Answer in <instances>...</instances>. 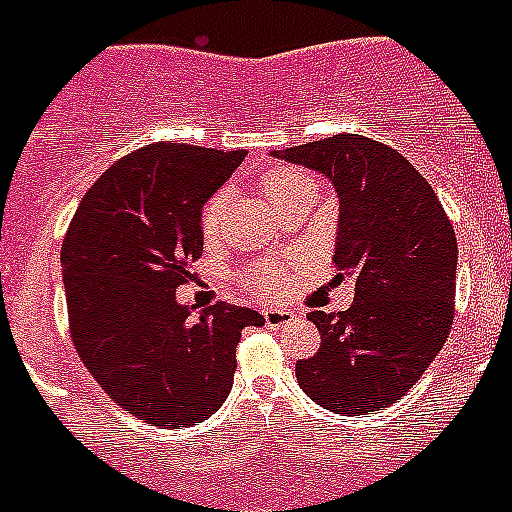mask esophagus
<instances>
[{"label":"esophagus","instance_id":"obj_1","mask_svg":"<svg viewBox=\"0 0 512 512\" xmlns=\"http://www.w3.org/2000/svg\"><path fill=\"white\" fill-rule=\"evenodd\" d=\"M264 318H266V325L269 328H284V325H289L292 320L297 318L295 312L292 310H279V307H266L264 310Z\"/></svg>","mask_w":512,"mask_h":512}]
</instances>
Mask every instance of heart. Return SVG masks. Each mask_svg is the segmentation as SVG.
I'll return each instance as SVG.
<instances>
[{
  "instance_id": "heart-1",
  "label": "heart",
  "mask_w": 512,
  "mask_h": 512,
  "mask_svg": "<svg viewBox=\"0 0 512 512\" xmlns=\"http://www.w3.org/2000/svg\"><path fill=\"white\" fill-rule=\"evenodd\" d=\"M302 187H310V179H307L305 174H300V171H292V169H274L261 179V189H264V194L271 202H279L282 197H287V194L297 192V189ZM225 202H228L225 192H217L212 194L210 202L205 205V212H202V230H205L207 235L215 233V230L220 228V223H223ZM251 282L261 289L279 287V282H282V266L279 264L259 266V269L253 271Z\"/></svg>"
}]
</instances>
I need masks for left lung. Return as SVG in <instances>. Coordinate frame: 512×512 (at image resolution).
I'll return each instance as SVG.
<instances>
[{
	"label": "left lung",
	"instance_id": "left-lung-1",
	"mask_svg": "<svg viewBox=\"0 0 512 512\" xmlns=\"http://www.w3.org/2000/svg\"><path fill=\"white\" fill-rule=\"evenodd\" d=\"M271 156L333 184V264L338 277L354 279L356 295L346 312L307 315L323 346L297 361V382L330 413L390 408L449 338L459 261L449 217L408 158L364 135L338 133Z\"/></svg>",
	"mask_w": 512,
	"mask_h": 512
}]
</instances>
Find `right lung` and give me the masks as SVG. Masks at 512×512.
<instances>
[{
	"instance_id": "add662e5",
	"label": "right lung",
	"mask_w": 512,
	"mask_h": 512,
	"mask_svg": "<svg viewBox=\"0 0 512 512\" xmlns=\"http://www.w3.org/2000/svg\"><path fill=\"white\" fill-rule=\"evenodd\" d=\"M246 151L153 143L99 176L61 248L71 338L120 408L161 428L202 423L228 397L248 307L176 300L202 256V207Z\"/></svg>"
}]
</instances>
